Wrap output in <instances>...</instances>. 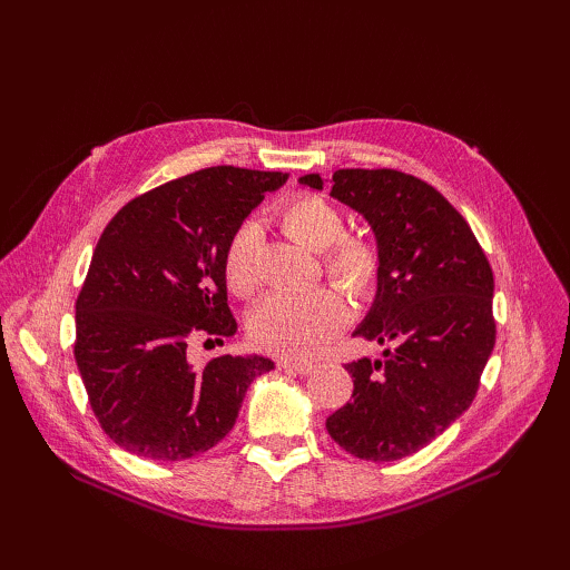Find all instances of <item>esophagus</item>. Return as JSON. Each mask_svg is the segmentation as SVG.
Segmentation results:
<instances>
[{
	"mask_svg": "<svg viewBox=\"0 0 570 570\" xmlns=\"http://www.w3.org/2000/svg\"><path fill=\"white\" fill-rule=\"evenodd\" d=\"M278 368L281 371H289V373H312L314 364H306V361H292V358H278Z\"/></svg>",
	"mask_w": 570,
	"mask_h": 570,
	"instance_id": "esophagus-1",
	"label": "esophagus"
}]
</instances>
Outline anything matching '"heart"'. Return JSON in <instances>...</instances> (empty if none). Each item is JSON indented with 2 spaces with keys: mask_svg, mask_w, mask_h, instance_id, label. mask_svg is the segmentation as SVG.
I'll return each instance as SVG.
<instances>
[{
  "mask_svg": "<svg viewBox=\"0 0 570 570\" xmlns=\"http://www.w3.org/2000/svg\"><path fill=\"white\" fill-rule=\"evenodd\" d=\"M273 218L304 247L321 252V271L344 295L364 299L377 283L383 254L375 239L364 233H342L344 216L321 195L299 193L275 204ZM258 228L245 223L228 239L223 254V281L239 299L258 289L256 273ZM347 318V306L333 289L312 295H278L266 299L249 321V337L258 350L287 358H308L327 347Z\"/></svg>",
  "mask_w": 570,
  "mask_h": 570,
  "instance_id": "heart-1",
  "label": "heart"
}]
</instances>
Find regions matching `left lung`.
Here are the masks:
<instances>
[{
  "label": "left lung",
  "instance_id": "1",
  "mask_svg": "<svg viewBox=\"0 0 570 570\" xmlns=\"http://www.w3.org/2000/svg\"><path fill=\"white\" fill-rule=\"evenodd\" d=\"M304 185L323 189L316 174ZM331 195L364 214L383 254L377 295L354 335L383 358L344 368L352 400L327 416L358 459L416 454L471 406L497 340L494 278L465 218L433 185L394 168H340Z\"/></svg>",
  "mask_w": 570,
  "mask_h": 570
}]
</instances>
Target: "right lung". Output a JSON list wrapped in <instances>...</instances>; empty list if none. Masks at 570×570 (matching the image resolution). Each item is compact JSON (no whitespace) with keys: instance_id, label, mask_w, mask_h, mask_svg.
<instances>
[{"instance_id":"right-lung-1","label":"right lung","mask_w":570,"mask_h":570,"mask_svg":"<svg viewBox=\"0 0 570 570\" xmlns=\"http://www.w3.org/2000/svg\"><path fill=\"white\" fill-rule=\"evenodd\" d=\"M275 170L212 166L137 195L101 233L76 299L73 356L101 430L126 452L185 461L226 438L266 356L187 361L237 331L223 281L228 239Z\"/></svg>"}]
</instances>
